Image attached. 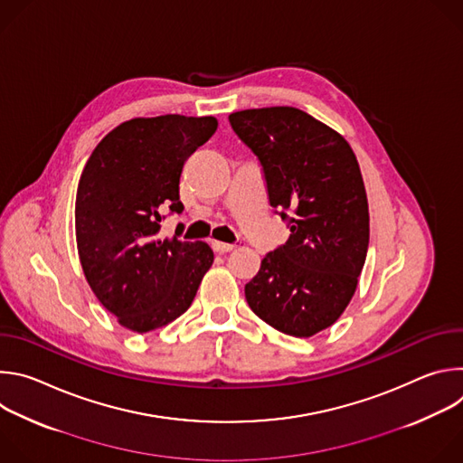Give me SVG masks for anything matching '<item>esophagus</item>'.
Segmentation results:
<instances>
[{
    "label": "esophagus",
    "instance_id": "1",
    "mask_svg": "<svg viewBox=\"0 0 463 463\" xmlns=\"http://www.w3.org/2000/svg\"><path fill=\"white\" fill-rule=\"evenodd\" d=\"M213 249L216 252H229L234 249V243H225V241H213Z\"/></svg>",
    "mask_w": 463,
    "mask_h": 463
}]
</instances>
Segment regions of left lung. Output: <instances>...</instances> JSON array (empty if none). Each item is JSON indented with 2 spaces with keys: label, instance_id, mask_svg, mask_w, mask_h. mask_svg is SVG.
<instances>
[{
  "label": "left lung",
  "instance_id": "left-lung-1",
  "mask_svg": "<svg viewBox=\"0 0 463 463\" xmlns=\"http://www.w3.org/2000/svg\"><path fill=\"white\" fill-rule=\"evenodd\" d=\"M229 122L258 157L269 203L291 231L245 284L247 304L279 332L311 337L343 315L366 260L357 157L335 129L291 106L236 111Z\"/></svg>",
  "mask_w": 463,
  "mask_h": 463
}]
</instances>
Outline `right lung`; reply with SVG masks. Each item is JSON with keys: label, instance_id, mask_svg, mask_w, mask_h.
Masks as SVG:
<instances>
[{"label": "right lung", "instance_id": "add662e5", "mask_svg": "<svg viewBox=\"0 0 463 463\" xmlns=\"http://www.w3.org/2000/svg\"><path fill=\"white\" fill-rule=\"evenodd\" d=\"M218 128L214 117L161 115L118 124L90 156L77 190L82 269L99 302L131 332L183 315L214 261L205 241L159 238L163 213H183L184 161Z\"/></svg>", "mask_w": 463, "mask_h": 463}]
</instances>
